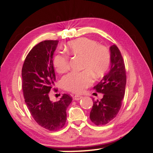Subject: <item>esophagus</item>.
<instances>
[{
    "label": "esophagus",
    "mask_w": 153,
    "mask_h": 153,
    "mask_svg": "<svg viewBox=\"0 0 153 153\" xmlns=\"http://www.w3.org/2000/svg\"><path fill=\"white\" fill-rule=\"evenodd\" d=\"M81 98H82V96H81V95H74V99L75 100H81Z\"/></svg>",
    "instance_id": "obj_1"
}]
</instances>
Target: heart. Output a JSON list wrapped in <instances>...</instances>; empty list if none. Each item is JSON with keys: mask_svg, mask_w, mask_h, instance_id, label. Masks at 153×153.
Segmentation results:
<instances>
[{"mask_svg": "<svg viewBox=\"0 0 153 153\" xmlns=\"http://www.w3.org/2000/svg\"><path fill=\"white\" fill-rule=\"evenodd\" d=\"M67 53L72 56L82 57L80 72H70L62 79L64 88L73 93H81L90 86L93 81V75L100 77L108 70L111 62L110 51L104 46L87 37H81L68 42ZM68 56L57 53L54 56L53 64L58 73L64 72L68 68Z\"/></svg>", "mask_w": 153, "mask_h": 153, "instance_id": "b5f03b06", "label": "heart"}]
</instances>
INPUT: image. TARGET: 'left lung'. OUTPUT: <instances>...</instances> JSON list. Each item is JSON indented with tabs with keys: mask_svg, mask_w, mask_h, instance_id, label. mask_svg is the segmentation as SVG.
<instances>
[{
	"mask_svg": "<svg viewBox=\"0 0 153 153\" xmlns=\"http://www.w3.org/2000/svg\"><path fill=\"white\" fill-rule=\"evenodd\" d=\"M111 68L109 72L93 88L103 94L99 101L93 102L90 113L91 120L96 125L107 124L118 114L122 105L126 85V71L120 50L116 45L110 47Z\"/></svg>",
	"mask_w": 153,
	"mask_h": 153,
	"instance_id": "1",
	"label": "left lung"
}]
</instances>
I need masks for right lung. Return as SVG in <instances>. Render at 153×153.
I'll use <instances>...</instances> for the list:
<instances>
[{"mask_svg":"<svg viewBox=\"0 0 153 153\" xmlns=\"http://www.w3.org/2000/svg\"><path fill=\"white\" fill-rule=\"evenodd\" d=\"M58 40H45L30 50L23 65L22 90L31 116L41 127L49 131L62 128L67 119L66 110L72 98L63 94L59 101L52 102L49 93L56 75L53 56Z\"/></svg>","mask_w":153,"mask_h":153,"instance_id":"right-lung-1","label":"right lung"}]
</instances>
